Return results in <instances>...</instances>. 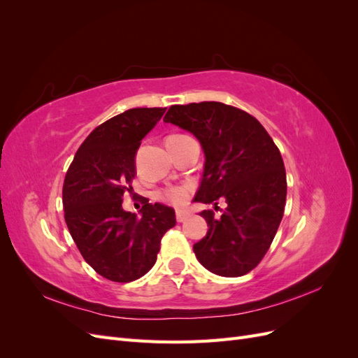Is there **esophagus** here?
Returning <instances> with one entry per match:
<instances>
[{
  "label": "esophagus",
  "instance_id": "34e87169",
  "mask_svg": "<svg viewBox=\"0 0 358 358\" xmlns=\"http://www.w3.org/2000/svg\"><path fill=\"white\" fill-rule=\"evenodd\" d=\"M188 218H189V213L188 212H183V210H178L176 212L178 222H185Z\"/></svg>",
  "mask_w": 358,
  "mask_h": 358
}]
</instances>
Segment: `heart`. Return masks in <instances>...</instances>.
Listing matches in <instances>:
<instances>
[{"mask_svg": "<svg viewBox=\"0 0 358 358\" xmlns=\"http://www.w3.org/2000/svg\"><path fill=\"white\" fill-rule=\"evenodd\" d=\"M189 196V188L187 187H175V188H169L164 192L161 194V197L166 201H169L173 206H182L185 204Z\"/></svg>", "mask_w": 358, "mask_h": 358, "instance_id": "1", "label": "heart"}]
</instances>
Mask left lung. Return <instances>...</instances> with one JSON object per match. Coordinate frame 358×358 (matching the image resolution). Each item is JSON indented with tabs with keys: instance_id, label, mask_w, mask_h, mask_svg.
I'll use <instances>...</instances> for the list:
<instances>
[{
	"instance_id": "left-lung-1",
	"label": "left lung",
	"mask_w": 358,
	"mask_h": 358,
	"mask_svg": "<svg viewBox=\"0 0 358 358\" xmlns=\"http://www.w3.org/2000/svg\"><path fill=\"white\" fill-rule=\"evenodd\" d=\"M164 122L175 124L199 138L206 162L194 201L227 203L225 210L200 215L208 234L194 243V252L209 272L237 278L262 262L278 227L287 200L282 157L272 137L257 119L237 107L203 101L171 106Z\"/></svg>"
}]
</instances>
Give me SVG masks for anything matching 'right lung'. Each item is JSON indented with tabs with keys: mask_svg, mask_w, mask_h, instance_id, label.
I'll use <instances>...</instances> for the list:
<instances>
[{
	"mask_svg": "<svg viewBox=\"0 0 358 358\" xmlns=\"http://www.w3.org/2000/svg\"><path fill=\"white\" fill-rule=\"evenodd\" d=\"M166 107H137L96 127L85 138L62 187L64 218L85 262L113 282H131L157 262L162 236L176 225L175 210L142 199V216L125 212L133 194L136 152Z\"/></svg>",
	"mask_w": 358,
	"mask_h": 358,
	"instance_id": "obj_1",
	"label": "right lung"
}]
</instances>
